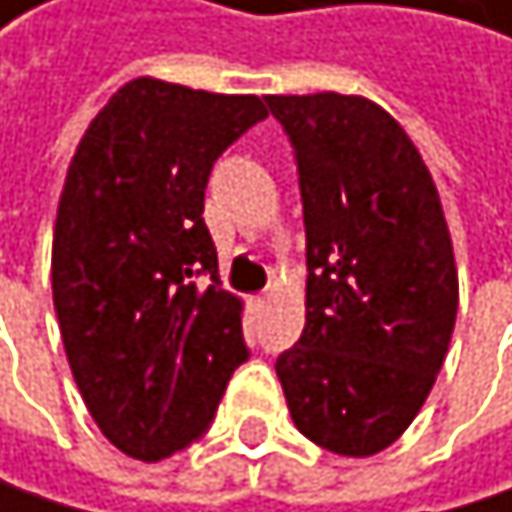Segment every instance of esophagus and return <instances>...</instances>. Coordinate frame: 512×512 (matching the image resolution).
Returning <instances> with one entry per match:
<instances>
[{
    "instance_id": "esophagus-1",
    "label": "esophagus",
    "mask_w": 512,
    "mask_h": 512,
    "mask_svg": "<svg viewBox=\"0 0 512 512\" xmlns=\"http://www.w3.org/2000/svg\"><path fill=\"white\" fill-rule=\"evenodd\" d=\"M270 301V294H261V298H254V304H258V307H264Z\"/></svg>"
}]
</instances>
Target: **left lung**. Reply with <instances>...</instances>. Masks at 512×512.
Masks as SVG:
<instances>
[{"label":"left lung","mask_w":512,"mask_h":512,"mask_svg":"<svg viewBox=\"0 0 512 512\" xmlns=\"http://www.w3.org/2000/svg\"><path fill=\"white\" fill-rule=\"evenodd\" d=\"M298 162L307 322L276 375L316 445L368 458L415 421L448 353L458 267L430 171L356 94H267Z\"/></svg>","instance_id":"1"}]
</instances>
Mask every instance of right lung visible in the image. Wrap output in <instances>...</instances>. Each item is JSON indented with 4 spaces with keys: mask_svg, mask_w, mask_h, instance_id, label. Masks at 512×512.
<instances>
[{
    "mask_svg": "<svg viewBox=\"0 0 512 512\" xmlns=\"http://www.w3.org/2000/svg\"><path fill=\"white\" fill-rule=\"evenodd\" d=\"M261 119L254 94L131 79L67 168L54 313L94 424L128 458L162 461L202 439L248 359L242 301L221 288L202 211L214 162Z\"/></svg>",
    "mask_w": 512,
    "mask_h": 512,
    "instance_id": "obj_1",
    "label": "right lung"
}]
</instances>
